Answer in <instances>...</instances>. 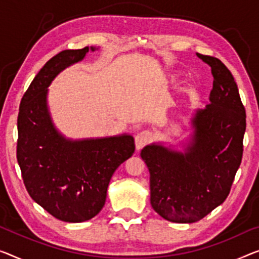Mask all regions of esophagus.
<instances>
[{"mask_svg":"<svg viewBox=\"0 0 259 259\" xmlns=\"http://www.w3.org/2000/svg\"><path fill=\"white\" fill-rule=\"evenodd\" d=\"M152 140L151 134L149 131H142L135 138V145H136L137 150H141L142 148H144L145 145H148L150 142Z\"/></svg>","mask_w":259,"mask_h":259,"instance_id":"obj_1","label":"esophagus"}]
</instances>
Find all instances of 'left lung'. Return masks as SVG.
Listing matches in <instances>:
<instances>
[{"label":"left lung","instance_id":"8db88e82","mask_svg":"<svg viewBox=\"0 0 259 259\" xmlns=\"http://www.w3.org/2000/svg\"><path fill=\"white\" fill-rule=\"evenodd\" d=\"M213 74L209 102L192 118L184 151L152 143L141 151L150 172V201L161 218L176 223L203 219L228 196L240 167L245 109L234 76L218 58L196 53Z\"/></svg>","mask_w":259,"mask_h":259}]
</instances>
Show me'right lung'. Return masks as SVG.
Wrapping results in <instances>:
<instances>
[{
	"label": "right lung",
	"instance_id": "obj_1",
	"mask_svg": "<svg viewBox=\"0 0 259 259\" xmlns=\"http://www.w3.org/2000/svg\"><path fill=\"white\" fill-rule=\"evenodd\" d=\"M95 48L65 50L51 58L23 95L17 118V161L26 191L64 222H83L105 206L114 172L135 152L130 135L73 141L53 124L48 87L59 73Z\"/></svg>",
	"mask_w": 259,
	"mask_h": 259
}]
</instances>
